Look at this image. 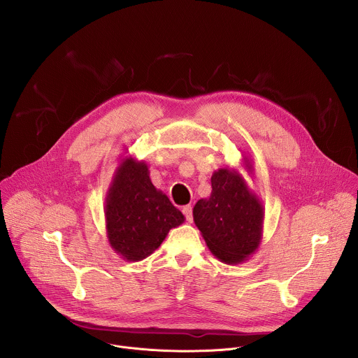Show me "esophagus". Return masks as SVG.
Here are the masks:
<instances>
[{
  "instance_id": "34e87169",
  "label": "esophagus",
  "mask_w": 358,
  "mask_h": 358,
  "mask_svg": "<svg viewBox=\"0 0 358 358\" xmlns=\"http://www.w3.org/2000/svg\"><path fill=\"white\" fill-rule=\"evenodd\" d=\"M182 214L185 215V218H187L188 222H192V207H191V206L182 207Z\"/></svg>"
}]
</instances>
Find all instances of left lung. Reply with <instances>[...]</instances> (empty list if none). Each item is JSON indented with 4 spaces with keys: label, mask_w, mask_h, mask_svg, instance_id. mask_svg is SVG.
Instances as JSON below:
<instances>
[{
    "label": "left lung",
    "mask_w": 358,
    "mask_h": 358,
    "mask_svg": "<svg viewBox=\"0 0 358 358\" xmlns=\"http://www.w3.org/2000/svg\"><path fill=\"white\" fill-rule=\"evenodd\" d=\"M243 162L252 171L249 160ZM211 185L210 198L195 203L194 222L215 258L228 265L242 264L262 242L264 206L234 169L214 171Z\"/></svg>",
    "instance_id": "1"
}]
</instances>
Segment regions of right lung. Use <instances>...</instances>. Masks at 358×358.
Returning a JSON list of instances; mask_svg holds the SVG:
<instances>
[{
	"instance_id": "obj_1",
	"label": "right lung",
	"mask_w": 358,
	"mask_h": 358,
	"mask_svg": "<svg viewBox=\"0 0 358 358\" xmlns=\"http://www.w3.org/2000/svg\"><path fill=\"white\" fill-rule=\"evenodd\" d=\"M105 220L112 249L122 259L138 262L185 218L169 196L152 185L148 166L129 156L120 162L108 189Z\"/></svg>"
}]
</instances>
